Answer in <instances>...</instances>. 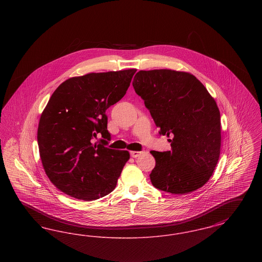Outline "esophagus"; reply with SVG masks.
<instances>
[{
  "mask_svg": "<svg viewBox=\"0 0 262 262\" xmlns=\"http://www.w3.org/2000/svg\"><path fill=\"white\" fill-rule=\"evenodd\" d=\"M140 151H130V156L134 157V158H137L139 155H140Z\"/></svg>",
  "mask_w": 262,
  "mask_h": 262,
  "instance_id": "1",
  "label": "esophagus"
}]
</instances>
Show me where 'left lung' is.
I'll return each instance as SVG.
<instances>
[{"mask_svg": "<svg viewBox=\"0 0 262 262\" xmlns=\"http://www.w3.org/2000/svg\"><path fill=\"white\" fill-rule=\"evenodd\" d=\"M133 86L170 151H150L156 165L150 176L154 187L183 194L202 187L220 156L221 122L215 100L194 75L171 70L139 71Z\"/></svg>", "mask_w": 262, "mask_h": 262, "instance_id": "1", "label": "left lung"}]
</instances>
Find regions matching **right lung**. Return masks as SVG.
I'll return each mask as SVG.
<instances>
[{
  "label": "right lung",
  "mask_w": 262,
  "mask_h": 262,
  "mask_svg": "<svg viewBox=\"0 0 262 262\" xmlns=\"http://www.w3.org/2000/svg\"><path fill=\"white\" fill-rule=\"evenodd\" d=\"M136 72L72 77L52 94L39 121L38 146L46 174L66 194L90 201L116 187L129 153L106 146V110L125 96Z\"/></svg>",
  "instance_id": "add662e5"
}]
</instances>
